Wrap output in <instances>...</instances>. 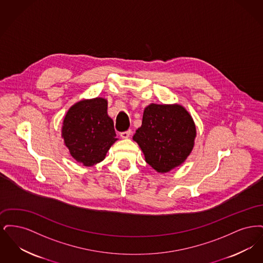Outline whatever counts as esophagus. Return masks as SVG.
<instances>
[{
  "mask_svg": "<svg viewBox=\"0 0 263 263\" xmlns=\"http://www.w3.org/2000/svg\"><path fill=\"white\" fill-rule=\"evenodd\" d=\"M131 133H132L131 130H127L125 132H121L120 133V137L122 138V139H127V138L130 137Z\"/></svg>",
  "mask_w": 263,
  "mask_h": 263,
  "instance_id": "1",
  "label": "esophagus"
}]
</instances>
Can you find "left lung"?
Instances as JSON below:
<instances>
[{
	"label": "left lung",
	"mask_w": 263,
	"mask_h": 263,
	"mask_svg": "<svg viewBox=\"0 0 263 263\" xmlns=\"http://www.w3.org/2000/svg\"><path fill=\"white\" fill-rule=\"evenodd\" d=\"M196 126L180 104L151 103L143 113L142 125L133 140L145 161L158 173H168L185 162L193 150Z\"/></svg>",
	"instance_id": "8db88e82"
}]
</instances>
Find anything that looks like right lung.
<instances>
[{
	"instance_id": "obj_1",
	"label": "right lung",
	"mask_w": 263,
	"mask_h": 263,
	"mask_svg": "<svg viewBox=\"0 0 263 263\" xmlns=\"http://www.w3.org/2000/svg\"><path fill=\"white\" fill-rule=\"evenodd\" d=\"M61 133L70 155L85 166L102 162L118 140L107 114V100L103 98L73 104L64 117Z\"/></svg>"
}]
</instances>
